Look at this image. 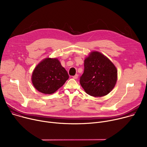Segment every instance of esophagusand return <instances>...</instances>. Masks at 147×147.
<instances>
[{
    "label": "esophagus",
    "instance_id": "1",
    "mask_svg": "<svg viewBox=\"0 0 147 147\" xmlns=\"http://www.w3.org/2000/svg\"><path fill=\"white\" fill-rule=\"evenodd\" d=\"M78 78V74H76L75 76H73V78L74 79H75V80H76V79H77Z\"/></svg>",
    "mask_w": 147,
    "mask_h": 147
}]
</instances>
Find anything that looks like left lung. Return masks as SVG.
Returning a JSON list of instances; mask_svg holds the SVG:
<instances>
[{"instance_id": "left-lung-1", "label": "left lung", "mask_w": 147, "mask_h": 147, "mask_svg": "<svg viewBox=\"0 0 147 147\" xmlns=\"http://www.w3.org/2000/svg\"><path fill=\"white\" fill-rule=\"evenodd\" d=\"M118 71L115 65L102 53L91 52L84 60V72L80 84L88 95L102 97L115 87Z\"/></svg>"}]
</instances>
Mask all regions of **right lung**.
<instances>
[{"label":"right lung","mask_w":147,"mask_h":147,"mask_svg":"<svg viewBox=\"0 0 147 147\" xmlns=\"http://www.w3.org/2000/svg\"><path fill=\"white\" fill-rule=\"evenodd\" d=\"M69 75L57 58H46L33 70L31 80L38 91L44 94H52L62 86Z\"/></svg>","instance_id":"right-lung-1"}]
</instances>
